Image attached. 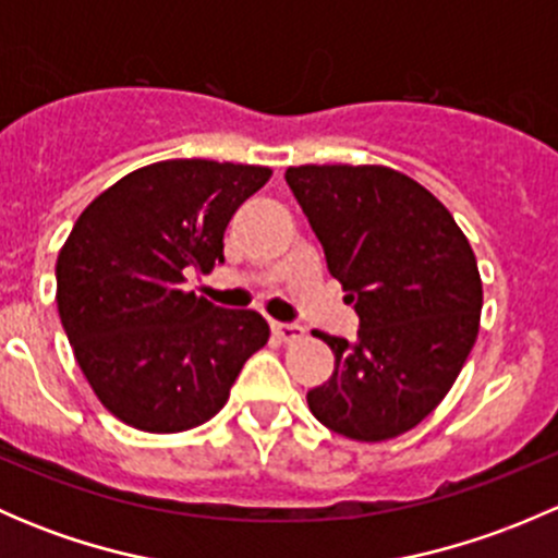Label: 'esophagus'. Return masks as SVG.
<instances>
[{
	"instance_id": "1",
	"label": "esophagus",
	"mask_w": 558,
	"mask_h": 558,
	"mask_svg": "<svg viewBox=\"0 0 558 558\" xmlns=\"http://www.w3.org/2000/svg\"><path fill=\"white\" fill-rule=\"evenodd\" d=\"M272 335L278 337L280 342H294L302 337L300 324H283V320H272Z\"/></svg>"
}]
</instances>
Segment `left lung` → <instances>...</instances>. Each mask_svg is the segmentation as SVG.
Listing matches in <instances>:
<instances>
[{
  "label": "left lung",
  "instance_id": "8db88e82",
  "mask_svg": "<svg viewBox=\"0 0 558 558\" xmlns=\"http://www.w3.org/2000/svg\"><path fill=\"white\" fill-rule=\"evenodd\" d=\"M286 183L359 315L356 340L313 331L335 373L307 404L351 440L402 435L442 402L475 345V253L440 199L388 167H289Z\"/></svg>",
  "mask_w": 558,
  "mask_h": 558
}]
</instances>
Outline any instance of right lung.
Wrapping results in <instances>:
<instances>
[{
	"instance_id": "1",
	"label": "right lung",
	"mask_w": 558,
	"mask_h": 558,
	"mask_svg": "<svg viewBox=\"0 0 558 558\" xmlns=\"http://www.w3.org/2000/svg\"><path fill=\"white\" fill-rule=\"evenodd\" d=\"M267 167L172 159L129 172L72 227L56 262V305L99 402L134 429L172 435L210 421L269 340L253 311L183 291L223 262V232Z\"/></svg>"
}]
</instances>
